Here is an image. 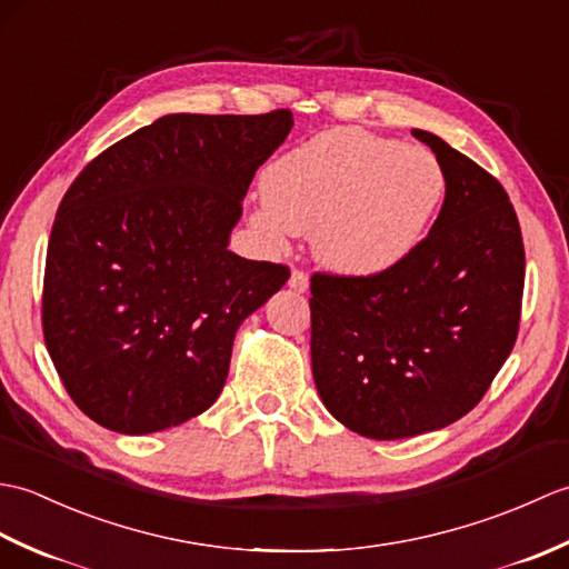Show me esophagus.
Instances as JSON below:
<instances>
[{
    "instance_id": "esophagus-1",
    "label": "esophagus",
    "mask_w": 569,
    "mask_h": 569,
    "mask_svg": "<svg viewBox=\"0 0 569 569\" xmlns=\"http://www.w3.org/2000/svg\"><path fill=\"white\" fill-rule=\"evenodd\" d=\"M308 286H310V281H308V276L303 271H293L291 278H288V288H291V291H296V293H306Z\"/></svg>"
}]
</instances>
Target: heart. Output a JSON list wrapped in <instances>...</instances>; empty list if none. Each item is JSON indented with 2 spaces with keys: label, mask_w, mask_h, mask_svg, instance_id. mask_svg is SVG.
I'll return each mask as SVG.
<instances>
[{
  "label": "heart",
  "mask_w": 569,
  "mask_h": 569,
  "mask_svg": "<svg viewBox=\"0 0 569 569\" xmlns=\"http://www.w3.org/2000/svg\"><path fill=\"white\" fill-rule=\"evenodd\" d=\"M445 188L432 151L361 129H332L269 166L251 227L273 247L291 234H312V253L325 269L371 278L422 244Z\"/></svg>",
  "instance_id": "b5f03b06"
}]
</instances>
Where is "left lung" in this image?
Returning <instances> with one entry per match:
<instances>
[{
    "mask_svg": "<svg viewBox=\"0 0 569 569\" xmlns=\"http://www.w3.org/2000/svg\"><path fill=\"white\" fill-rule=\"evenodd\" d=\"M447 178L422 244L371 278L310 281L312 379L325 408L371 440H401L467 416L509 359L526 251L497 178L430 131Z\"/></svg>",
    "mask_w": 569,
    "mask_h": 569,
    "instance_id": "left-lung-1",
    "label": "left lung"
}]
</instances>
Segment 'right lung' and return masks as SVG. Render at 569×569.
Returning <instances> with one entry per match:
<instances>
[{
  "label": "right lung",
  "instance_id": "add662e5",
  "mask_svg": "<svg viewBox=\"0 0 569 569\" xmlns=\"http://www.w3.org/2000/svg\"><path fill=\"white\" fill-rule=\"evenodd\" d=\"M293 114H166L102 151L48 239L43 337L84 416L149 435L222 393L239 325L291 271L229 251L253 173Z\"/></svg>",
  "mask_w": 569,
  "mask_h": 569
}]
</instances>
